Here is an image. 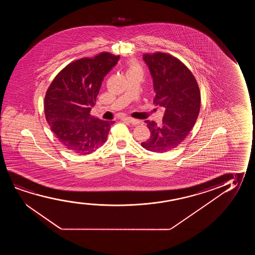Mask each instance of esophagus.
<instances>
[{
    "instance_id": "esophagus-1",
    "label": "esophagus",
    "mask_w": 255,
    "mask_h": 255,
    "mask_svg": "<svg viewBox=\"0 0 255 255\" xmlns=\"http://www.w3.org/2000/svg\"><path fill=\"white\" fill-rule=\"evenodd\" d=\"M124 120H126L127 122H129V124H131L133 126H137V125H139L140 122L138 120H136V119H132V118H126V119H124Z\"/></svg>"
}]
</instances>
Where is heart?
<instances>
[{"instance_id": "b5f03b06", "label": "heart", "mask_w": 255, "mask_h": 255, "mask_svg": "<svg viewBox=\"0 0 255 255\" xmlns=\"http://www.w3.org/2000/svg\"><path fill=\"white\" fill-rule=\"evenodd\" d=\"M127 65H128L127 72H138L140 74H142V72H143L142 67L138 63V62H136V60H129Z\"/></svg>"}]
</instances>
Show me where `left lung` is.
Returning <instances> with one entry per match:
<instances>
[{
  "label": "left lung",
  "instance_id": "8db88e82",
  "mask_svg": "<svg viewBox=\"0 0 255 255\" xmlns=\"http://www.w3.org/2000/svg\"><path fill=\"white\" fill-rule=\"evenodd\" d=\"M143 58L153 78L154 104L164 114L160 126L144 121L150 136L141 145L163 153L178 146L192 130L200 110V91L192 71L177 57L155 52L145 53Z\"/></svg>",
  "mask_w": 255,
  "mask_h": 255
}]
</instances>
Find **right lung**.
Instances as JSON below:
<instances>
[{"label": "right lung", "mask_w": 255, "mask_h": 255, "mask_svg": "<svg viewBox=\"0 0 255 255\" xmlns=\"http://www.w3.org/2000/svg\"><path fill=\"white\" fill-rule=\"evenodd\" d=\"M119 56L102 52L76 60L64 67L50 84L44 98V114L50 129L67 150L87 155L106 142L115 121L91 115L104 77Z\"/></svg>", "instance_id": "add662e5"}]
</instances>
